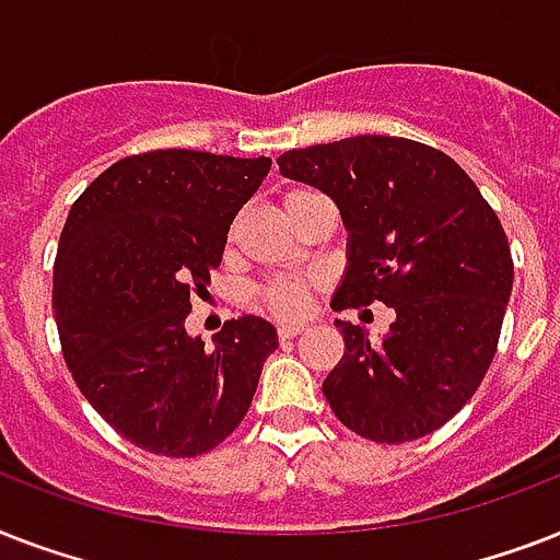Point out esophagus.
I'll use <instances>...</instances> for the list:
<instances>
[{"instance_id":"1","label":"esophagus","mask_w":560,"mask_h":560,"mask_svg":"<svg viewBox=\"0 0 560 560\" xmlns=\"http://www.w3.org/2000/svg\"><path fill=\"white\" fill-rule=\"evenodd\" d=\"M276 331H279V340H293V337H299V334L305 331V325H302V323H281Z\"/></svg>"}]
</instances>
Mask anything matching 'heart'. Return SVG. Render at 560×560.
Returning a JSON list of instances; mask_svg holds the SVG:
<instances>
[{"mask_svg": "<svg viewBox=\"0 0 560 560\" xmlns=\"http://www.w3.org/2000/svg\"><path fill=\"white\" fill-rule=\"evenodd\" d=\"M302 194H307V188H293V191L284 194V211ZM311 296H314V279H307V276H276V279H267L264 284H258L255 305L267 311V314L279 316V319H296V316L307 314Z\"/></svg>", "mask_w": 560, "mask_h": 560, "instance_id": "b5f03b06", "label": "heart"}]
</instances>
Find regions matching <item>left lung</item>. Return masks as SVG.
Wrapping results in <instances>:
<instances>
[{"mask_svg": "<svg viewBox=\"0 0 560 560\" xmlns=\"http://www.w3.org/2000/svg\"><path fill=\"white\" fill-rule=\"evenodd\" d=\"M279 171L328 194L351 232L334 311H395L381 342L337 323L346 354L323 383L334 416L381 444L447 424L486 377L512 296L497 211L447 153L398 136L299 148L281 153Z\"/></svg>", "mask_w": 560, "mask_h": 560, "instance_id": "obj_1", "label": "left lung"}]
</instances>
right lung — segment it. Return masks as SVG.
<instances>
[{
    "instance_id": "1",
    "label": "right lung",
    "mask_w": 560,
    "mask_h": 560,
    "mask_svg": "<svg viewBox=\"0 0 560 560\" xmlns=\"http://www.w3.org/2000/svg\"><path fill=\"white\" fill-rule=\"evenodd\" d=\"M270 165L183 148L136 153L69 209L55 258L63 360L95 412L142 451L200 456L249 412L276 328L241 316L206 349L186 316Z\"/></svg>"
}]
</instances>
